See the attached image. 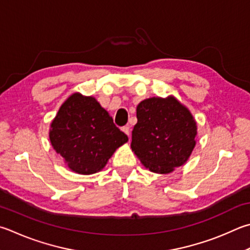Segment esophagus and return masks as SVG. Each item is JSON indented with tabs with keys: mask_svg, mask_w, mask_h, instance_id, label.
Here are the masks:
<instances>
[{
	"mask_svg": "<svg viewBox=\"0 0 250 250\" xmlns=\"http://www.w3.org/2000/svg\"><path fill=\"white\" fill-rule=\"evenodd\" d=\"M121 130L124 131V132H125L126 135H129V137H130V126H129V125H125V126H122Z\"/></svg>",
	"mask_w": 250,
	"mask_h": 250,
	"instance_id": "34e87169",
	"label": "esophagus"
}]
</instances>
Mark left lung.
I'll return each mask as SVG.
<instances>
[{
  "label": "left lung",
  "mask_w": 250,
  "mask_h": 250,
  "mask_svg": "<svg viewBox=\"0 0 250 250\" xmlns=\"http://www.w3.org/2000/svg\"><path fill=\"white\" fill-rule=\"evenodd\" d=\"M131 148L151 171L167 174L184 165L196 145L197 125L174 97H153L137 108Z\"/></svg>",
  "instance_id": "8db88e82"
}]
</instances>
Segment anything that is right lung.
I'll list each match as a JSON object with an SVG mask.
<instances>
[{
	"label": "right lung",
	"mask_w": 250,
	"mask_h": 250,
	"mask_svg": "<svg viewBox=\"0 0 250 250\" xmlns=\"http://www.w3.org/2000/svg\"><path fill=\"white\" fill-rule=\"evenodd\" d=\"M49 137L67 166L82 175L102 170L116 148L128 141L96 99L78 93L60 107Z\"/></svg>",
	"instance_id": "right-lung-1"
}]
</instances>
